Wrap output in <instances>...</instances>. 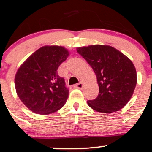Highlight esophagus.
Wrapping results in <instances>:
<instances>
[{
    "mask_svg": "<svg viewBox=\"0 0 152 152\" xmlns=\"http://www.w3.org/2000/svg\"><path fill=\"white\" fill-rule=\"evenodd\" d=\"M74 87L76 88H81H81H83V83H82V82H79V83H77V84L75 85Z\"/></svg>",
    "mask_w": 152,
    "mask_h": 152,
    "instance_id": "obj_1",
    "label": "esophagus"
}]
</instances>
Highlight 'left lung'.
Returning <instances> with one entry per match:
<instances>
[{
  "mask_svg": "<svg viewBox=\"0 0 152 152\" xmlns=\"http://www.w3.org/2000/svg\"><path fill=\"white\" fill-rule=\"evenodd\" d=\"M76 50L91 66L99 87L97 98L88 100V105L106 114L121 109L132 98L137 85V71L132 61L108 45L78 47Z\"/></svg>",
  "mask_w": 152,
  "mask_h": 152,
  "instance_id": "1",
  "label": "left lung"
}]
</instances>
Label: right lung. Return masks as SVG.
<instances>
[{
    "mask_svg": "<svg viewBox=\"0 0 152 152\" xmlns=\"http://www.w3.org/2000/svg\"><path fill=\"white\" fill-rule=\"evenodd\" d=\"M69 55V50L63 46H45L19 67L15 76V90L20 101L31 111L48 115L66 104L69 91L57 69Z\"/></svg>",
    "mask_w": 152,
    "mask_h": 152,
    "instance_id": "obj_1",
    "label": "right lung"
}]
</instances>
